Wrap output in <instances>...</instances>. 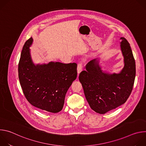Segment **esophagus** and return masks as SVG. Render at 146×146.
<instances>
[{
  "mask_svg": "<svg viewBox=\"0 0 146 146\" xmlns=\"http://www.w3.org/2000/svg\"><path fill=\"white\" fill-rule=\"evenodd\" d=\"M82 68H83L82 63H81V62H80V63H79V64H78V66H77V73H78V74L80 73V72L82 71Z\"/></svg>",
  "mask_w": 146,
  "mask_h": 146,
  "instance_id": "1",
  "label": "esophagus"
}]
</instances>
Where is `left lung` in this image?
Masks as SVG:
<instances>
[{
    "mask_svg": "<svg viewBox=\"0 0 146 146\" xmlns=\"http://www.w3.org/2000/svg\"><path fill=\"white\" fill-rule=\"evenodd\" d=\"M121 50L124 67L119 73L109 74L101 70L99 61L94 59L82 71L79 80L90 108L103 114L125 103L133 89L136 75L135 60L129 43L121 37Z\"/></svg>",
    "mask_w": 146,
    "mask_h": 146,
    "instance_id": "obj_1",
    "label": "left lung"
}]
</instances>
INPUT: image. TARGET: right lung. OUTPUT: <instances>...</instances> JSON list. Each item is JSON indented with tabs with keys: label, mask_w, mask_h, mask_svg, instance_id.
<instances>
[{
	"label": "right lung",
	"mask_w": 146,
	"mask_h": 146,
	"mask_svg": "<svg viewBox=\"0 0 146 146\" xmlns=\"http://www.w3.org/2000/svg\"><path fill=\"white\" fill-rule=\"evenodd\" d=\"M32 42V37L25 42L18 64V77L23 93L32 106L50 113L59 112L69 88L77 78V65L58 62L35 65L30 54Z\"/></svg>",
	"instance_id": "1"
}]
</instances>
